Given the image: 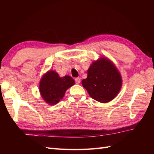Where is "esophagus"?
<instances>
[{"label": "esophagus", "instance_id": "esophagus-1", "mask_svg": "<svg viewBox=\"0 0 154 154\" xmlns=\"http://www.w3.org/2000/svg\"><path fill=\"white\" fill-rule=\"evenodd\" d=\"M75 81L77 84H79L81 83V79L79 77H77V78H75Z\"/></svg>", "mask_w": 154, "mask_h": 154}]
</instances>
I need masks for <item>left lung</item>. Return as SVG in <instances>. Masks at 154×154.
Listing matches in <instances>:
<instances>
[{
  "mask_svg": "<svg viewBox=\"0 0 154 154\" xmlns=\"http://www.w3.org/2000/svg\"><path fill=\"white\" fill-rule=\"evenodd\" d=\"M82 85L91 97L100 103L112 100L122 86L120 73L112 62L106 58L94 61L87 71V77Z\"/></svg>",
  "mask_w": 154,
  "mask_h": 154,
  "instance_id": "obj_1",
  "label": "left lung"
}]
</instances>
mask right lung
Returning a JSON list of instances; mask_svg holds the SVG:
<instances>
[{
	"mask_svg": "<svg viewBox=\"0 0 154 154\" xmlns=\"http://www.w3.org/2000/svg\"><path fill=\"white\" fill-rule=\"evenodd\" d=\"M74 84L75 81L70 76L60 77L56 72L50 71L42 78L40 92L43 99L51 105L63 99L66 90Z\"/></svg>",
	"mask_w": 154,
	"mask_h": 154,
	"instance_id": "1",
	"label": "right lung"
}]
</instances>
